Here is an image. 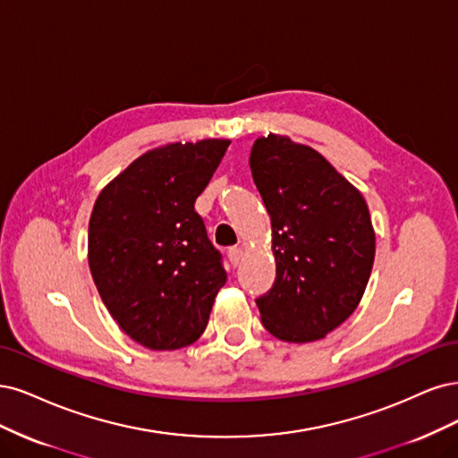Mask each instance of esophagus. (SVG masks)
Returning <instances> with one entry per match:
<instances>
[{
	"label": "esophagus",
	"instance_id": "obj_1",
	"mask_svg": "<svg viewBox=\"0 0 458 458\" xmlns=\"http://www.w3.org/2000/svg\"><path fill=\"white\" fill-rule=\"evenodd\" d=\"M228 259L232 262V267H238L243 259V249L242 247H230L228 249Z\"/></svg>",
	"mask_w": 458,
	"mask_h": 458
}]
</instances>
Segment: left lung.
I'll list each match as a JSON object with an SVG mask.
<instances>
[{
    "label": "left lung",
    "instance_id": "8db88e82",
    "mask_svg": "<svg viewBox=\"0 0 458 458\" xmlns=\"http://www.w3.org/2000/svg\"><path fill=\"white\" fill-rule=\"evenodd\" d=\"M250 173L272 223L276 282L257 299L279 341L312 343L358 308L375 260V230L361 191L306 144L255 140Z\"/></svg>",
    "mask_w": 458,
    "mask_h": 458
}]
</instances>
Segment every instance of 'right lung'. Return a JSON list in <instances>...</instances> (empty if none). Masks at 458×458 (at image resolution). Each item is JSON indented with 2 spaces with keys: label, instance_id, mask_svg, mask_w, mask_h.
<instances>
[{
  "label": "right lung",
  "instance_id": "right-lung-1",
  "mask_svg": "<svg viewBox=\"0 0 458 458\" xmlns=\"http://www.w3.org/2000/svg\"><path fill=\"white\" fill-rule=\"evenodd\" d=\"M228 146L226 139L159 146L95 201L87 245L93 282L122 331L150 350L196 343L226 284L194 203Z\"/></svg>",
  "mask_w": 458,
  "mask_h": 458
}]
</instances>
